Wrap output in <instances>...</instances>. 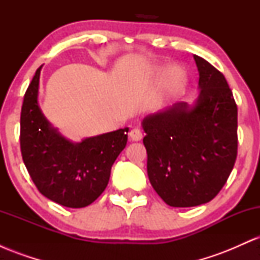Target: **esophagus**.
I'll return each instance as SVG.
<instances>
[{
  "label": "esophagus",
  "mask_w": 260,
  "mask_h": 260,
  "mask_svg": "<svg viewBox=\"0 0 260 260\" xmlns=\"http://www.w3.org/2000/svg\"><path fill=\"white\" fill-rule=\"evenodd\" d=\"M129 138H131V140H133V142H138V140L143 138L142 131H140L139 128H133V129H131Z\"/></svg>",
  "instance_id": "1"
}]
</instances>
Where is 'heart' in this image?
Returning <instances> with one entry per match:
<instances>
[{"mask_svg":"<svg viewBox=\"0 0 260 260\" xmlns=\"http://www.w3.org/2000/svg\"><path fill=\"white\" fill-rule=\"evenodd\" d=\"M187 76L181 66L174 64L166 70L161 80V95L164 98L178 94L186 85Z\"/></svg>","mask_w":260,"mask_h":260,"instance_id":"heart-1","label":"heart"}]
</instances>
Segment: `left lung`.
<instances>
[{"mask_svg":"<svg viewBox=\"0 0 260 260\" xmlns=\"http://www.w3.org/2000/svg\"><path fill=\"white\" fill-rule=\"evenodd\" d=\"M199 96L142 122L148 177L166 204L197 207L210 202L228 181L237 157V105L223 74L194 55Z\"/></svg>","mask_w":260,"mask_h":260,"instance_id":"1","label":"left lung"}]
</instances>
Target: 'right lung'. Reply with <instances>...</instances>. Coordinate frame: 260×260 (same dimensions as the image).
I'll list each match as a JSON object with an SVG mask.
<instances>
[{
	"instance_id": "1",
	"label": "right lung",
	"mask_w": 260,
	"mask_h": 260,
	"mask_svg": "<svg viewBox=\"0 0 260 260\" xmlns=\"http://www.w3.org/2000/svg\"><path fill=\"white\" fill-rule=\"evenodd\" d=\"M41 67L26 89L20 112L23 161L41 194L63 207L84 208L105 190L113 162L127 144L128 128L80 143L66 139L39 107Z\"/></svg>"
}]
</instances>
